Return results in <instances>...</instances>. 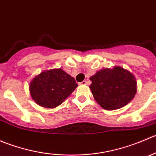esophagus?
<instances>
[{
	"mask_svg": "<svg viewBox=\"0 0 156 156\" xmlns=\"http://www.w3.org/2000/svg\"><path fill=\"white\" fill-rule=\"evenodd\" d=\"M81 84H87V81H83L81 83Z\"/></svg>",
	"mask_w": 156,
	"mask_h": 156,
	"instance_id": "esophagus-1",
	"label": "esophagus"
}]
</instances>
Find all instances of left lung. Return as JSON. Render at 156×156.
<instances>
[{
	"label": "left lung",
	"mask_w": 156,
	"mask_h": 156,
	"mask_svg": "<svg viewBox=\"0 0 156 156\" xmlns=\"http://www.w3.org/2000/svg\"><path fill=\"white\" fill-rule=\"evenodd\" d=\"M94 99L106 110L119 109L135 97L137 86L134 75L122 66L103 69L90 78Z\"/></svg>",
	"instance_id": "8db88e82"
}]
</instances>
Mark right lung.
Listing matches in <instances>:
<instances>
[{"instance_id": "add662e5", "label": "right lung", "mask_w": 156, "mask_h": 156, "mask_svg": "<svg viewBox=\"0 0 156 156\" xmlns=\"http://www.w3.org/2000/svg\"><path fill=\"white\" fill-rule=\"evenodd\" d=\"M32 100L41 107L53 108L62 104L78 87L75 78L62 69L44 71L29 83Z\"/></svg>"}]
</instances>
